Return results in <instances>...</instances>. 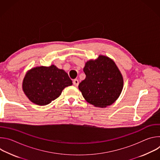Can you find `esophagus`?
I'll return each instance as SVG.
<instances>
[{
  "mask_svg": "<svg viewBox=\"0 0 160 160\" xmlns=\"http://www.w3.org/2000/svg\"><path fill=\"white\" fill-rule=\"evenodd\" d=\"M73 82V84H74V85L75 87H77L78 85V84H79V81L77 79H75Z\"/></svg>",
  "mask_w": 160,
  "mask_h": 160,
  "instance_id": "obj_1",
  "label": "esophagus"
}]
</instances>
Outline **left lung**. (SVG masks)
<instances>
[{
  "instance_id": "1",
  "label": "left lung",
  "mask_w": 160,
  "mask_h": 160,
  "mask_svg": "<svg viewBox=\"0 0 160 160\" xmlns=\"http://www.w3.org/2000/svg\"><path fill=\"white\" fill-rule=\"evenodd\" d=\"M83 72L86 77L78 85L84 99L96 107L106 108L119 98L123 87V79L115 62L100 55L89 60Z\"/></svg>"
}]
</instances>
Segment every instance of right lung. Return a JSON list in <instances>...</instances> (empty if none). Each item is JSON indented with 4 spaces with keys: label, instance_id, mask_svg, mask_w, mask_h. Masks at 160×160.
Instances as JSON below:
<instances>
[{
    "label": "right lung",
    "instance_id": "right-lung-1",
    "mask_svg": "<svg viewBox=\"0 0 160 160\" xmlns=\"http://www.w3.org/2000/svg\"><path fill=\"white\" fill-rule=\"evenodd\" d=\"M72 81L63 70L54 65L33 68L22 81V90L34 104L45 106L57 99Z\"/></svg>",
    "mask_w": 160,
    "mask_h": 160
}]
</instances>
